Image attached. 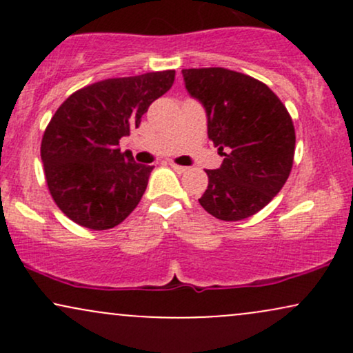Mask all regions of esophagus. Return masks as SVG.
Here are the masks:
<instances>
[{
	"label": "esophagus",
	"instance_id": "1",
	"mask_svg": "<svg viewBox=\"0 0 353 353\" xmlns=\"http://www.w3.org/2000/svg\"><path fill=\"white\" fill-rule=\"evenodd\" d=\"M171 168L174 169V171L179 172V174L188 172V168H184V165H179V164H176V163H171Z\"/></svg>",
	"mask_w": 353,
	"mask_h": 353
}]
</instances>
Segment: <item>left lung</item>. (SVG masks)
<instances>
[{
    "mask_svg": "<svg viewBox=\"0 0 353 353\" xmlns=\"http://www.w3.org/2000/svg\"><path fill=\"white\" fill-rule=\"evenodd\" d=\"M185 88L208 112V134L224 156L208 169L199 199L210 216L242 221L264 209L292 171L295 129L282 101L262 81L225 68L182 70Z\"/></svg>",
    "mask_w": 353,
    "mask_h": 353,
    "instance_id": "1",
    "label": "left lung"
}]
</instances>
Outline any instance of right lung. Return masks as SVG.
<instances>
[{
	"label": "right lung",
	"instance_id": "right-lung-1",
	"mask_svg": "<svg viewBox=\"0 0 353 353\" xmlns=\"http://www.w3.org/2000/svg\"><path fill=\"white\" fill-rule=\"evenodd\" d=\"M176 71L111 78L78 89L46 125L41 141L44 176L56 205L92 230L121 224L139 204L154 165L137 164L119 141L168 92Z\"/></svg>",
	"mask_w": 353,
	"mask_h": 353
}]
</instances>
